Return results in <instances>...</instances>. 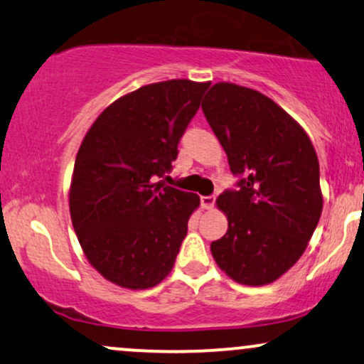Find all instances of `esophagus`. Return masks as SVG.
<instances>
[{
  "mask_svg": "<svg viewBox=\"0 0 364 364\" xmlns=\"http://www.w3.org/2000/svg\"><path fill=\"white\" fill-rule=\"evenodd\" d=\"M215 206V196H201V208L211 210Z\"/></svg>",
  "mask_w": 364,
  "mask_h": 364,
  "instance_id": "34e87169",
  "label": "esophagus"
}]
</instances>
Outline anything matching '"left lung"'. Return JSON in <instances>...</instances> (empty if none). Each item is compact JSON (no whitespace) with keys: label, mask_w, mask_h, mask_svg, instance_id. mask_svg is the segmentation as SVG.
<instances>
[{"label":"left lung","mask_w":364,"mask_h":364,"mask_svg":"<svg viewBox=\"0 0 364 364\" xmlns=\"http://www.w3.org/2000/svg\"><path fill=\"white\" fill-rule=\"evenodd\" d=\"M206 121L242 174L216 206L228 230L211 242L220 269L238 284L267 285L301 259L323 211L319 161L296 119L260 94L218 82L201 104Z\"/></svg>","instance_id":"8db88e82"}]
</instances>
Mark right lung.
<instances>
[{"label":"right lung","instance_id":"add662e5","mask_svg":"<svg viewBox=\"0 0 364 364\" xmlns=\"http://www.w3.org/2000/svg\"><path fill=\"white\" fill-rule=\"evenodd\" d=\"M208 85L173 79L129 92L82 141L68 191L72 225L89 264L119 287L142 291L171 272L200 196L153 178L171 169Z\"/></svg>","mask_w":364,"mask_h":364}]
</instances>
